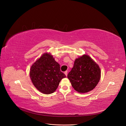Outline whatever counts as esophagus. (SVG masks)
I'll use <instances>...</instances> for the list:
<instances>
[{"label": "esophagus", "mask_w": 126, "mask_h": 126, "mask_svg": "<svg viewBox=\"0 0 126 126\" xmlns=\"http://www.w3.org/2000/svg\"><path fill=\"white\" fill-rule=\"evenodd\" d=\"M64 74H65V75L67 76V71H64Z\"/></svg>", "instance_id": "34e87169"}]
</instances>
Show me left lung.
Listing matches in <instances>:
<instances>
[{"mask_svg":"<svg viewBox=\"0 0 126 126\" xmlns=\"http://www.w3.org/2000/svg\"><path fill=\"white\" fill-rule=\"evenodd\" d=\"M100 76L99 66L89 56L84 55L75 60L67 77L76 91L86 93L94 88L100 80Z\"/></svg>","mask_w":126,"mask_h":126,"instance_id":"8db88e82","label":"left lung"}]
</instances>
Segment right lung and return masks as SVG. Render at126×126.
<instances>
[{
    "label": "right lung",
    "instance_id": "add662e5",
    "mask_svg": "<svg viewBox=\"0 0 126 126\" xmlns=\"http://www.w3.org/2000/svg\"><path fill=\"white\" fill-rule=\"evenodd\" d=\"M30 77L33 85L42 93L50 94L58 88L66 75L60 71L59 64L47 53L42 55L30 68Z\"/></svg>",
    "mask_w": 126,
    "mask_h": 126
}]
</instances>
